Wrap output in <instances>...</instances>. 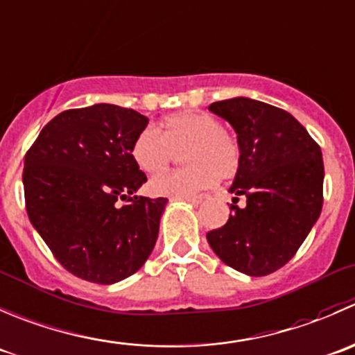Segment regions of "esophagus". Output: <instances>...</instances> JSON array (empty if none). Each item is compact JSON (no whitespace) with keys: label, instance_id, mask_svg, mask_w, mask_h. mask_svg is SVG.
Returning a JSON list of instances; mask_svg holds the SVG:
<instances>
[{"label":"esophagus","instance_id":"1","mask_svg":"<svg viewBox=\"0 0 355 355\" xmlns=\"http://www.w3.org/2000/svg\"><path fill=\"white\" fill-rule=\"evenodd\" d=\"M174 200H179V202L193 203V205H198V203H202V196H176Z\"/></svg>","mask_w":355,"mask_h":355}]
</instances>
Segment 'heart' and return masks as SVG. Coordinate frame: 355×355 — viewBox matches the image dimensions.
<instances>
[{
  "instance_id": "b5f03b06",
  "label": "heart",
  "mask_w": 355,
  "mask_h": 355,
  "mask_svg": "<svg viewBox=\"0 0 355 355\" xmlns=\"http://www.w3.org/2000/svg\"><path fill=\"white\" fill-rule=\"evenodd\" d=\"M182 152L186 169L167 173L150 181V191L159 196H193L216 182L230 179L240 167V146L223 131L216 117L203 112H181L164 119L160 131L146 128L136 136L131 155L148 176L164 173L174 152Z\"/></svg>"
}]
</instances>
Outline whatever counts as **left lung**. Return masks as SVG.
I'll use <instances>...</instances> for the list:
<instances>
[{
    "mask_svg": "<svg viewBox=\"0 0 355 355\" xmlns=\"http://www.w3.org/2000/svg\"><path fill=\"white\" fill-rule=\"evenodd\" d=\"M233 125L240 167L230 193V219L207 233L217 257L248 276H268L286 264L322 209L324 166L318 143L288 112L252 100L231 98L209 107Z\"/></svg>",
    "mask_w": 355,
    "mask_h": 355,
    "instance_id": "obj_1",
    "label": "left lung"
}]
</instances>
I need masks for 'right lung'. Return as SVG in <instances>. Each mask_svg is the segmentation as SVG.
<instances>
[{
  "label": "right lung",
  "mask_w": 355,
  "mask_h": 355,
  "mask_svg": "<svg viewBox=\"0 0 355 355\" xmlns=\"http://www.w3.org/2000/svg\"><path fill=\"white\" fill-rule=\"evenodd\" d=\"M146 125L132 108H72L51 119L27 152L22 181L31 224L77 278L122 282L155 247L167 198L136 195L146 176L131 155Z\"/></svg>",
  "instance_id": "right-lung-1"
}]
</instances>
